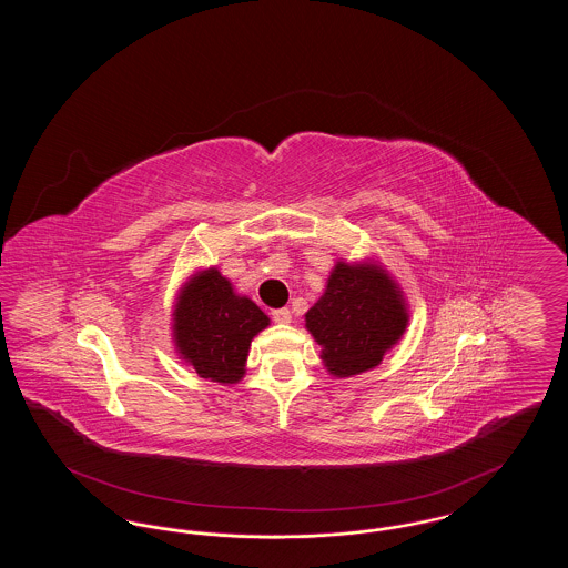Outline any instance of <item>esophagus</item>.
Listing matches in <instances>:
<instances>
[{"label":"esophagus","mask_w":568,"mask_h":568,"mask_svg":"<svg viewBox=\"0 0 568 568\" xmlns=\"http://www.w3.org/2000/svg\"><path fill=\"white\" fill-rule=\"evenodd\" d=\"M272 322H274V324H292V313H290V308H276V311H272Z\"/></svg>","instance_id":"1"}]
</instances>
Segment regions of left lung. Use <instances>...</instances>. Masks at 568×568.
I'll use <instances>...</instances> for the list:
<instances>
[{
    "instance_id": "8db88e82",
    "label": "left lung",
    "mask_w": 568,
    "mask_h": 568,
    "mask_svg": "<svg viewBox=\"0 0 568 568\" xmlns=\"http://www.w3.org/2000/svg\"><path fill=\"white\" fill-rule=\"evenodd\" d=\"M304 322L322 347L327 373L347 378L378 366L403 338L408 306L400 285L377 262H336Z\"/></svg>"
}]
</instances>
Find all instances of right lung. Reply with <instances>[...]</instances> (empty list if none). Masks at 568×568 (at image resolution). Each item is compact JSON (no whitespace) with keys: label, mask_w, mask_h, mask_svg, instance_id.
Returning <instances> with one entry per match:
<instances>
[{"label":"right lung","mask_w":568,"mask_h":568,"mask_svg":"<svg viewBox=\"0 0 568 568\" xmlns=\"http://www.w3.org/2000/svg\"><path fill=\"white\" fill-rule=\"evenodd\" d=\"M268 325V315L251 297L236 294L216 268L191 274L172 313V336L181 359L200 377L223 385L244 377L251 341Z\"/></svg>","instance_id":"obj_1"}]
</instances>
